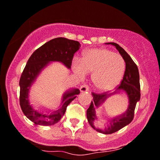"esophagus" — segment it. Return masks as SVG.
<instances>
[{
    "mask_svg": "<svg viewBox=\"0 0 160 160\" xmlns=\"http://www.w3.org/2000/svg\"><path fill=\"white\" fill-rule=\"evenodd\" d=\"M80 90L81 92H87V91H88V90H89V87L87 85H86V84L82 85L81 87H80Z\"/></svg>",
    "mask_w": 160,
    "mask_h": 160,
    "instance_id": "esophagus-1",
    "label": "esophagus"
}]
</instances>
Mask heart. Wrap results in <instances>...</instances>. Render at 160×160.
<instances>
[{"label": "heart", "instance_id": "b5f03b06", "mask_svg": "<svg viewBox=\"0 0 160 160\" xmlns=\"http://www.w3.org/2000/svg\"><path fill=\"white\" fill-rule=\"evenodd\" d=\"M76 73L84 77L87 73H93L92 81L100 90L114 88L122 80L126 70V63L120 55L105 48L89 50L81 62L74 63Z\"/></svg>", "mask_w": 160, "mask_h": 160}]
</instances>
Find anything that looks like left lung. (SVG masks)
<instances>
[{
  "label": "left lung",
  "instance_id": "obj_1",
  "mask_svg": "<svg viewBox=\"0 0 160 160\" xmlns=\"http://www.w3.org/2000/svg\"><path fill=\"white\" fill-rule=\"evenodd\" d=\"M113 45L118 50L119 53L124 59L126 63V70L124 73L123 78L121 81L120 84L117 87V90L114 92V93L123 90L126 92L129 97V107L126 113L123 115H121L120 117L117 118H113L111 120V126L107 129H102L96 128L94 126V120H97V117L95 114L96 107H99L104 100L110 95L108 94L109 91L104 92L102 93H92L93 100L90 103V107L87 110V117L89 123L93 128L97 130V132H101L103 134H111L117 131L120 130V129L123 128L129 123L132 122L134 117V111H135L136 105L137 102L140 100V84H139V74L138 67L130 56L122 48L116 43H108Z\"/></svg>",
  "mask_w": 160,
  "mask_h": 160
}]
</instances>
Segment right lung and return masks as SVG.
I'll list each match as a JSON object with an SVG mask.
<instances>
[{
    "mask_svg": "<svg viewBox=\"0 0 160 160\" xmlns=\"http://www.w3.org/2000/svg\"><path fill=\"white\" fill-rule=\"evenodd\" d=\"M80 44L78 41L58 38L47 42L32 53L28 60L20 79V105L23 114L36 125L50 126L57 123L63 117L69 104L80 93V90L73 89L63 94L61 107L53 114L43 115L35 111L28 102V92L38 75L50 61H60L70 68L73 55Z\"/></svg>",
    "mask_w": 160,
    "mask_h": 160,
    "instance_id": "obj_1",
    "label": "right lung"
}]
</instances>
